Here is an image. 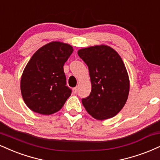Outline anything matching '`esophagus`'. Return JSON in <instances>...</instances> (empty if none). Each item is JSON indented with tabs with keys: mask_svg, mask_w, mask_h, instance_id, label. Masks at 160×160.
<instances>
[{
	"mask_svg": "<svg viewBox=\"0 0 160 160\" xmlns=\"http://www.w3.org/2000/svg\"><path fill=\"white\" fill-rule=\"evenodd\" d=\"M73 92H74V94H76L77 92H78V88L75 87V88H73Z\"/></svg>",
	"mask_w": 160,
	"mask_h": 160,
	"instance_id": "34e87169",
	"label": "esophagus"
}]
</instances>
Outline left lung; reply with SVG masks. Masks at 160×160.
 Wrapping results in <instances>:
<instances>
[{"mask_svg":"<svg viewBox=\"0 0 160 160\" xmlns=\"http://www.w3.org/2000/svg\"><path fill=\"white\" fill-rule=\"evenodd\" d=\"M88 65L92 91L82 103L97 120L112 118L122 110L128 100L130 80L120 55L109 46L95 45L78 51Z\"/></svg>","mask_w":160,"mask_h":160,"instance_id":"1","label":"left lung"}]
</instances>
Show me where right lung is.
<instances>
[{
    "instance_id": "add662e5",
    "label": "right lung",
    "mask_w": 160,
    "mask_h": 160,
    "mask_svg": "<svg viewBox=\"0 0 160 160\" xmlns=\"http://www.w3.org/2000/svg\"><path fill=\"white\" fill-rule=\"evenodd\" d=\"M73 48L61 42H51L32 55L21 78V92L28 108L41 115L58 112L70 97L63 65Z\"/></svg>"
}]
</instances>
